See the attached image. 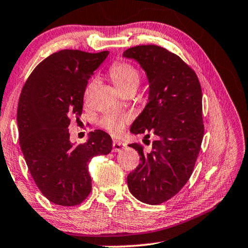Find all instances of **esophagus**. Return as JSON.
Masks as SVG:
<instances>
[{
	"instance_id": "34e87169",
	"label": "esophagus",
	"mask_w": 248,
	"mask_h": 248,
	"mask_svg": "<svg viewBox=\"0 0 248 248\" xmlns=\"http://www.w3.org/2000/svg\"><path fill=\"white\" fill-rule=\"evenodd\" d=\"M124 147H125L124 144H123L121 141L113 140V142H112V151L113 152H120V151H123Z\"/></svg>"
}]
</instances>
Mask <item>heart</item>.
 Here are the masks:
<instances>
[{
  "mask_svg": "<svg viewBox=\"0 0 248 248\" xmlns=\"http://www.w3.org/2000/svg\"><path fill=\"white\" fill-rule=\"evenodd\" d=\"M109 73L113 82L119 88L121 92H127L130 90H136L140 83V73L134 65L127 62H114L110 66ZM96 79L92 78L88 83L84 90V97L88 99L91 92L95 86ZM131 120V116L127 113L120 112H108L103 114L99 119V124L112 135H119L121 130Z\"/></svg>",
  "mask_w": 248,
  "mask_h": 248,
  "instance_id": "obj_1",
  "label": "heart"
}]
</instances>
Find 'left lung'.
Wrapping results in <instances>:
<instances>
[{
    "label": "left lung",
    "mask_w": 248,
    "mask_h": 248,
    "mask_svg": "<svg viewBox=\"0 0 248 248\" xmlns=\"http://www.w3.org/2000/svg\"><path fill=\"white\" fill-rule=\"evenodd\" d=\"M147 74L149 102L132 124V134L156 136L153 149L130 144L141 163L127 176L128 187L139 201L160 204L189 181L200 153L204 125L202 91L195 72L179 56L157 45H140L124 53Z\"/></svg>",
    "instance_id": "1"
}]
</instances>
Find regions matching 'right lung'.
<instances>
[{"label":"right lung","mask_w":248,"mask_h":248,"mask_svg":"<svg viewBox=\"0 0 248 248\" xmlns=\"http://www.w3.org/2000/svg\"><path fill=\"white\" fill-rule=\"evenodd\" d=\"M108 54L56 51L37 65L21 91L16 113L21 151L38 189L55 204L82 203L92 189L89 162L112 149V139L102 130L92 131L88 141L76 146L68 132L71 118L78 120L82 114L89 79Z\"/></svg>","instance_id":"right-lung-1"}]
</instances>
